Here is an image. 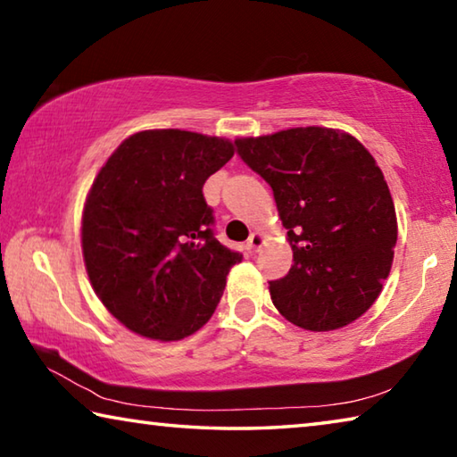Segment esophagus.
<instances>
[{"label": "esophagus", "mask_w": 457, "mask_h": 457, "mask_svg": "<svg viewBox=\"0 0 457 457\" xmlns=\"http://www.w3.org/2000/svg\"><path fill=\"white\" fill-rule=\"evenodd\" d=\"M262 244H264V236L258 234V231H256V234H252V236H250V239H247L245 250L250 252V253H253V252H258V250H260Z\"/></svg>", "instance_id": "obj_1"}]
</instances>
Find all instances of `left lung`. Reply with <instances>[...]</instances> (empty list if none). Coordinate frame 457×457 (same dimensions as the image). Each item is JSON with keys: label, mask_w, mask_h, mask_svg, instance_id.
I'll use <instances>...</instances> for the list:
<instances>
[{"label": "left lung", "mask_w": 457, "mask_h": 457, "mask_svg": "<svg viewBox=\"0 0 457 457\" xmlns=\"http://www.w3.org/2000/svg\"><path fill=\"white\" fill-rule=\"evenodd\" d=\"M237 154L274 191L292 268L270 282L284 319L306 330L343 328L381 294L397 218L375 159L335 129L300 127L237 138Z\"/></svg>", "instance_id": "left-lung-1"}]
</instances>
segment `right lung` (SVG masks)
Segmentation results:
<instances>
[{
	"label": "right lung",
	"mask_w": 457,
	"mask_h": 457,
	"mask_svg": "<svg viewBox=\"0 0 457 457\" xmlns=\"http://www.w3.org/2000/svg\"><path fill=\"white\" fill-rule=\"evenodd\" d=\"M231 157L228 138L161 129L129 137L100 169L82 215L84 264L129 330L181 340L212 319L242 253L215 237L204 185Z\"/></svg>",
	"instance_id": "1"
}]
</instances>
